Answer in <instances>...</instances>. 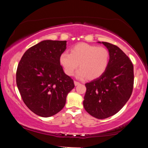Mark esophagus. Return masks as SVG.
<instances>
[{
	"mask_svg": "<svg viewBox=\"0 0 148 148\" xmlns=\"http://www.w3.org/2000/svg\"><path fill=\"white\" fill-rule=\"evenodd\" d=\"M79 84H80L79 82H78V81H74V85H75V86H78V85H79Z\"/></svg>",
	"mask_w": 148,
	"mask_h": 148,
	"instance_id": "esophagus-1",
	"label": "esophagus"
}]
</instances>
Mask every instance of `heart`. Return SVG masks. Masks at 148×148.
I'll use <instances>...</instances> for the list:
<instances>
[{
  "instance_id": "obj_1",
  "label": "heart",
  "mask_w": 148,
  "mask_h": 148,
  "mask_svg": "<svg viewBox=\"0 0 148 148\" xmlns=\"http://www.w3.org/2000/svg\"><path fill=\"white\" fill-rule=\"evenodd\" d=\"M108 49L86 43H79L72 47L70 53L63 52L60 56V63L67 75H73L79 64V78L92 80L99 77L106 71L109 63Z\"/></svg>"
}]
</instances>
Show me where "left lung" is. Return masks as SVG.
<instances>
[{"mask_svg":"<svg viewBox=\"0 0 148 148\" xmlns=\"http://www.w3.org/2000/svg\"><path fill=\"white\" fill-rule=\"evenodd\" d=\"M110 54L109 63L103 74L86 84L84 106L92 116L104 119L115 115L132 95L134 66L119 47L102 42Z\"/></svg>","mask_w":148,"mask_h":148,"instance_id":"obj_1","label":"left lung"}]
</instances>
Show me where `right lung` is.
<instances>
[{
    "mask_svg": "<svg viewBox=\"0 0 148 148\" xmlns=\"http://www.w3.org/2000/svg\"><path fill=\"white\" fill-rule=\"evenodd\" d=\"M66 42L44 40L28 49L18 64L16 81L22 99L39 116L47 118L60 111L74 88L60 63Z\"/></svg>",
    "mask_w": 148,
    "mask_h": 148,
    "instance_id": "add662e5",
    "label": "right lung"
}]
</instances>
